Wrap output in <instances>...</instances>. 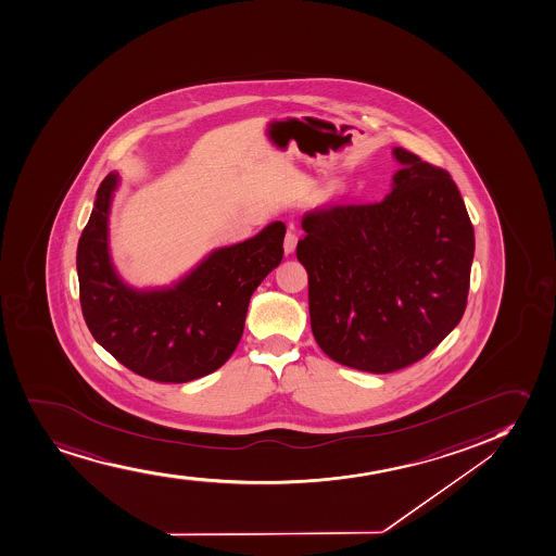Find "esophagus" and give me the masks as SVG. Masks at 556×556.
<instances>
[{
	"label": "esophagus",
	"mask_w": 556,
	"mask_h": 556,
	"mask_svg": "<svg viewBox=\"0 0 556 556\" xmlns=\"http://www.w3.org/2000/svg\"><path fill=\"white\" fill-rule=\"evenodd\" d=\"M295 245H298V232H295V227L290 224L288 225L287 235H285V253H287V255L293 253Z\"/></svg>",
	"instance_id": "esophagus-1"
}]
</instances>
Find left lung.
<instances>
[{"instance_id":"left-lung-1","label":"left lung","mask_w":556,"mask_h":556,"mask_svg":"<svg viewBox=\"0 0 556 556\" xmlns=\"http://www.w3.org/2000/svg\"><path fill=\"white\" fill-rule=\"evenodd\" d=\"M401 163L377 203L301 219L311 327L334 363L392 374L429 355L466 311L473 225L450 172L393 148Z\"/></svg>"}]
</instances>
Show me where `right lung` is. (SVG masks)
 <instances>
[{
  "label": "right lung",
  "instance_id": "obj_1",
  "mask_svg": "<svg viewBox=\"0 0 556 556\" xmlns=\"http://www.w3.org/2000/svg\"><path fill=\"white\" fill-rule=\"evenodd\" d=\"M118 174H109L77 245L79 300L103 350L156 382H188L222 368L237 350L251 295L282 261L287 227L219 248L169 288L135 290L109 255V211Z\"/></svg>",
  "mask_w": 556,
  "mask_h": 556
}]
</instances>
